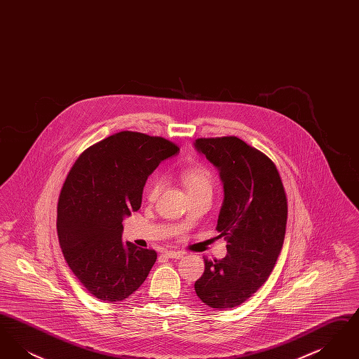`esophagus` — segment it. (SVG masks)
Here are the masks:
<instances>
[{"label":"esophagus","instance_id":"1","mask_svg":"<svg viewBox=\"0 0 359 359\" xmlns=\"http://www.w3.org/2000/svg\"><path fill=\"white\" fill-rule=\"evenodd\" d=\"M183 256H184V253H182V252H172V250H167L165 252V257H168V258L180 259V258H183Z\"/></svg>","mask_w":359,"mask_h":359}]
</instances>
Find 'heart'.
<instances>
[{"label": "heart", "instance_id": "heart-1", "mask_svg": "<svg viewBox=\"0 0 359 359\" xmlns=\"http://www.w3.org/2000/svg\"><path fill=\"white\" fill-rule=\"evenodd\" d=\"M182 180L187 188L188 194L196 192L201 189H211L212 187V175L203 165H191L184 168L182 173ZM164 187V177L154 176L147 187V196L149 201H154Z\"/></svg>", "mask_w": 359, "mask_h": 359}]
</instances>
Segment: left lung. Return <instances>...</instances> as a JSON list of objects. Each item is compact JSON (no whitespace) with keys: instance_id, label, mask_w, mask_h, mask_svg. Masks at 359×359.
<instances>
[{"instance_id":"obj_1","label":"left lung","mask_w":359,"mask_h":359,"mask_svg":"<svg viewBox=\"0 0 359 359\" xmlns=\"http://www.w3.org/2000/svg\"><path fill=\"white\" fill-rule=\"evenodd\" d=\"M194 147L219 172L224 196L217 230L227 241L224 258L205 259L195 292L205 306L230 309L272 273L285 237L287 196L273 161L241 138H199Z\"/></svg>"}]
</instances>
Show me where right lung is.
Wrapping results in <instances>:
<instances>
[{"instance_id": "right-lung-1", "label": "right lung", "mask_w": 359, "mask_h": 359, "mask_svg": "<svg viewBox=\"0 0 359 359\" xmlns=\"http://www.w3.org/2000/svg\"><path fill=\"white\" fill-rule=\"evenodd\" d=\"M179 151L161 137L121 132L72 165L59 196L57 237L69 269L97 299L125 300L151 272L156 252L123 243L122 221L140 210L148 176Z\"/></svg>"}]
</instances>
